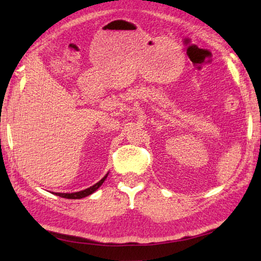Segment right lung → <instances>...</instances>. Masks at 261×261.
Here are the masks:
<instances>
[{
	"label": "right lung",
	"mask_w": 261,
	"mask_h": 261,
	"mask_svg": "<svg viewBox=\"0 0 261 261\" xmlns=\"http://www.w3.org/2000/svg\"><path fill=\"white\" fill-rule=\"evenodd\" d=\"M108 174H106V176L102 179H100L99 181L96 182L95 185L89 187V189H87V190L75 192V193H54V194L58 195V196H61V198H66V199H82V198H85V196L92 194L93 192H96L98 189H99V187L101 186V184L104 182V180L106 179V177H108Z\"/></svg>",
	"instance_id": "obj_1"
}]
</instances>
